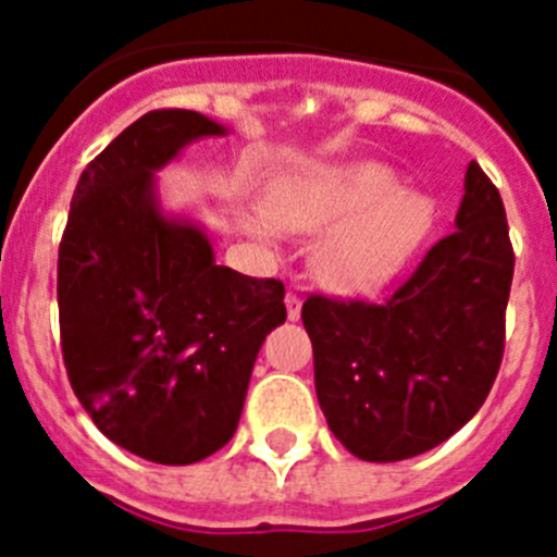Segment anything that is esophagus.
<instances>
[{
    "mask_svg": "<svg viewBox=\"0 0 557 557\" xmlns=\"http://www.w3.org/2000/svg\"><path fill=\"white\" fill-rule=\"evenodd\" d=\"M284 304H287V318H289V321H298V318H301V298H298V295H295V293H287Z\"/></svg>",
    "mask_w": 557,
    "mask_h": 557,
    "instance_id": "obj_1",
    "label": "esophagus"
}]
</instances>
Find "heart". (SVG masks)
Masks as SVG:
<instances>
[{
	"label": "heart",
	"mask_w": 557,
	"mask_h": 557,
	"mask_svg": "<svg viewBox=\"0 0 557 557\" xmlns=\"http://www.w3.org/2000/svg\"><path fill=\"white\" fill-rule=\"evenodd\" d=\"M435 206L376 161L301 164L264 184V209L243 211V228L273 245L278 231L318 234L314 275L337 293L393 282L430 234Z\"/></svg>",
	"instance_id": "1"
}]
</instances>
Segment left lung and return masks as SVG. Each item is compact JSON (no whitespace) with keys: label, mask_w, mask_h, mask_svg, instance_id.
I'll list each match as a JSON object with an SVG mask.
<instances>
[{"label":"left lung","mask_w":557,"mask_h":557,"mask_svg":"<svg viewBox=\"0 0 557 557\" xmlns=\"http://www.w3.org/2000/svg\"><path fill=\"white\" fill-rule=\"evenodd\" d=\"M455 231L382 304L307 298L314 391L329 430L354 457L424 455L469 424L505 351L513 248L499 189L476 161Z\"/></svg>","instance_id":"8db88e82"}]
</instances>
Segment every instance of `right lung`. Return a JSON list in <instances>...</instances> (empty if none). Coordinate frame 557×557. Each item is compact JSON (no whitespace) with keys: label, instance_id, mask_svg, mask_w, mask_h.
<instances>
[{"label":"right lung","instance_id":"obj_1","mask_svg":"<svg viewBox=\"0 0 557 557\" xmlns=\"http://www.w3.org/2000/svg\"><path fill=\"white\" fill-rule=\"evenodd\" d=\"M225 133L198 111L145 113L83 170L58 250L72 391L108 441L164 466L228 444L256 354L287 321L282 282L218 264L203 225L161 206L156 172Z\"/></svg>","mask_w":557,"mask_h":557}]
</instances>
